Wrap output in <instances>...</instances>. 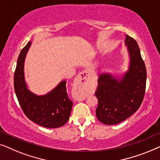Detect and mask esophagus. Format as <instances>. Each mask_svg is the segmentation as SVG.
Masks as SVG:
<instances>
[{"label":"esophagus","mask_w":160,"mask_h":160,"mask_svg":"<svg viewBox=\"0 0 160 160\" xmlns=\"http://www.w3.org/2000/svg\"><path fill=\"white\" fill-rule=\"evenodd\" d=\"M89 73L87 72H82L80 73L77 78V84L78 86V91L75 93V98L76 100H84L85 97V93L83 91V86H84L85 83L88 80Z\"/></svg>","instance_id":"34e87169"}]
</instances>
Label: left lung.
I'll list each match as a JSON object with an SVG mask.
<instances>
[{
	"label": "left lung",
	"mask_w": 160,
	"mask_h": 160,
	"mask_svg": "<svg viewBox=\"0 0 160 160\" xmlns=\"http://www.w3.org/2000/svg\"><path fill=\"white\" fill-rule=\"evenodd\" d=\"M125 44L130 58L128 69L120 77L103 72L98 74L97 119L105 125L118 124L138 109L144 97L147 69L138 43L126 35Z\"/></svg>",
	"instance_id": "1"
}]
</instances>
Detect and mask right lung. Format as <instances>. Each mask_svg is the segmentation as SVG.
<instances>
[{"mask_svg":"<svg viewBox=\"0 0 160 160\" xmlns=\"http://www.w3.org/2000/svg\"><path fill=\"white\" fill-rule=\"evenodd\" d=\"M31 43V41L28 42L18 57L13 78L16 96L24 114L30 120L45 128H59L68 121L73 104L67 93V81H62L42 96L36 95L28 88L24 64Z\"/></svg>","mask_w":160,"mask_h":160,"instance_id":"add662e5","label":"right lung"}]
</instances>
